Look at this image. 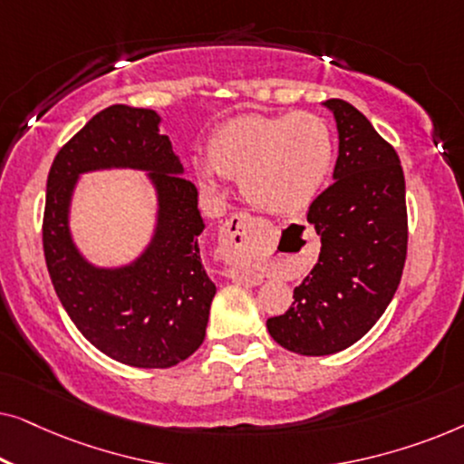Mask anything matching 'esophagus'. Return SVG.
Wrapping results in <instances>:
<instances>
[{
  "label": "esophagus",
  "instance_id": "34e87169",
  "mask_svg": "<svg viewBox=\"0 0 464 464\" xmlns=\"http://www.w3.org/2000/svg\"><path fill=\"white\" fill-rule=\"evenodd\" d=\"M268 232V226L264 221L246 213H237L219 227V251L226 264L240 268L246 259L253 256L256 246L262 237ZM238 283H249L246 275H237Z\"/></svg>",
  "mask_w": 464,
  "mask_h": 464
}]
</instances>
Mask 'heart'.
<instances>
[{"mask_svg": "<svg viewBox=\"0 0 464 464\" xmlns=\"http://www.w3.org/2000/svg\"><path fill=\"white\" fill-rule=\"evenodd\" d=\"M208 162L194 164L198 186L221 194V177L240 179L251 205L297 215L313 205L332 175L335 143L325 118L310 111L238 116L219 124L207 143Z\"/></svg>", "mask_w": 464, "mask_h": 464, "instance_id": "obj_1", "label": "heart"}]
</instances>
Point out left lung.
Instances as JSON below:
<instances>
[{
	"instance_id": "obj_1",
	"label": "left lung",
	"mask_w": 464,
	"mask_h": 464,
	"mask_svg": "<svg viewBox=\"0 0 464 464\" xmlns=\"http://www.w3.org/2000/svg\"><path fill=\"white\" fill-rule=\"evenodd\" d=\"M338 129L334 183L308 208L319 262L294 289L291 308L266 321L276 344L306 357L344 351L384 314L408 253L405 179L397 151L357 107L323 103Z\"/></svg>"
}]
</instances>
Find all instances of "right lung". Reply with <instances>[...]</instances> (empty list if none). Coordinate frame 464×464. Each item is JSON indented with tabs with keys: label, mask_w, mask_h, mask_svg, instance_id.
Returning a JSON list of instances; mask_svg holds the SVG:
<instances>
[{
	"label": "right lung",
	"mask_w": 464,
	"mask_h": 464,
	"mask_svg": "<svg viewBox=\"0 0 464 464\" xmlns=\"http://www.w3.org/2000/svg\"><path fill=\"white\" fill-rule=\"evenodd\" d=\"M160 124L154 110L99 111L56 154L44 211V256L63 308L101 353L143 370L173 367L198 351L218 294L200 259L198 189ZM97 169H139L155 192L150 240L126 265H94L72 238L74 189Z\"/></svg>",
	"instance_id": "obj_1"
}]
</instances>
